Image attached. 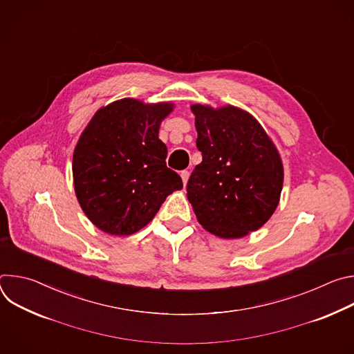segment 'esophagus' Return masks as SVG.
<instances>
[{
  "label": "esophagus",
  "mask_w": 354,
  "mask_h": 354,
  "mask_svg": "<svg viewBox=\"0 0 354 354\" xmlns=\"http://www.w3.org/2000/svg\"><path fill=\"white\" fill-rule=\"evenodd\" d=\"M180 178H182V182H183V185L186 186V183H187V179H189V172H187V171H182V172H180Z\"/></svg>",
  "instance_id": "obj_1"
}]
</instances>
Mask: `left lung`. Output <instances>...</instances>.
<instances>
[{
    "mask_svg": "<svg viewBox=\"0 0 354 354\" xmlns=\"http://www.w3.org/2000/svg\"><path fill=\"white\" fill-rule=\"evenodd\" d=\"M203 161L187 182L198 224L224 239L246 236L276 212L284 169L280 153L249 112L225 105H192Z\"/></svg>",
    "mask_w": 354,
    "mask_h": 354,
    "instance_id": "1",
    "label": "left lung"
}]
</instances>
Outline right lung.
<instances>
[{
  "label": "right lung",
  "mask_w": 354,
  "mask_h": 354,
  "mask_svg": "<svg viewBox=\"0 0 354 354\" xmlns=\"http://www.w3.org/2000/svg\"><path fill=\"white\" fill-rule=\"evenodd\" d=\"M174 109L172 102L123 97L97 109L81 133L73 154L74 190L100 231L119 236L140 231L167 196L183 187L167 167L168 149L158 137Z\"/></svg>",
  "instance_id": "obj_1"
}]
</instances>
